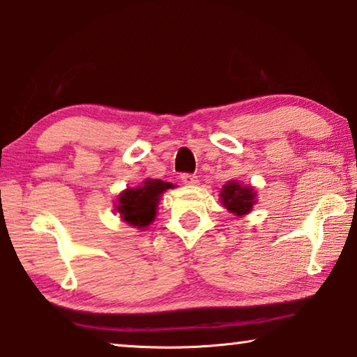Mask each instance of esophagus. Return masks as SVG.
Instances as JSON below:
<instances>
[{
	"label": "esophagus",
	"instance_id": "obj_1",
	"mask_svg": "<svg viewBox=\"0 0 357 357\" xmlns=\"http://www.w3.org/2000/svg\"><path fill=\"white\" fill-rule=\"evenodd\" d=\"M181 181H183L185 185H197L198 184V178L195 176V174H189V173L181 174Z\"/></svg>",
	"mask_w": 357,
	"mask_h": 357
}]
</instances>
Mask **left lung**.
I'll return each instance as SVG.
<instances>
[{"label": "left lung", "instance_id": "1", "mask_svg": "<svg viewBox=\"0 0 357 357\" xmlns=\"http://www.w3.org/2000/svg\"><path fill=\"white\" fill-rule=\"evenodd\" d=\"M220 203L227 211L241 217L249 214L253 209V204L257 203V190L253 185L243 184L239 181H228V183L220 189Z\"/></svg>", "mask_w": 357, "mask_h": 357}]
</instances>
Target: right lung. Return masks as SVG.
Returning <instances> with one entry per match:
<instances>
[{
	"instance_id": "add662e5",
	"label": "right lung",
	"mask_w": 357,
	"mask_h": 357,
	"mask_svg": "<svg viewBox=\"0 0 357 357\" xmlns=\"http://www.w3.org/2000/svg\"><path fill=\"white\" fill-rule=\"evenodd\" d=\"M173 187L172 183L162 179H144L138 187H128L119 193L114 202V211L126 223L143 231L155 220L160 197Z\"/></svg>"
}]
</instances>
